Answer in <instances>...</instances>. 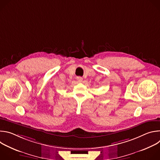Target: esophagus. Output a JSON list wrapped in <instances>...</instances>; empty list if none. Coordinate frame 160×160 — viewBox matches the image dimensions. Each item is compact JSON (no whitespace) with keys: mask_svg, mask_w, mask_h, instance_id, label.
Listing matches in <instances>:
<instances>
[{"mask_svg":"<svg viewBox=\"0 0 160 160\" xmlns=\"http://www.w3.org/2000/svg\"><path fill=\"white\" fill-rule=\"evenodd\" d=\"M77 81L78 82H82V80H83V78L82 77H77Z\"/></svg>","mask_w":160,"mask_h":160,"instance_id":"1","label":"esophagus"}]
</instances>
